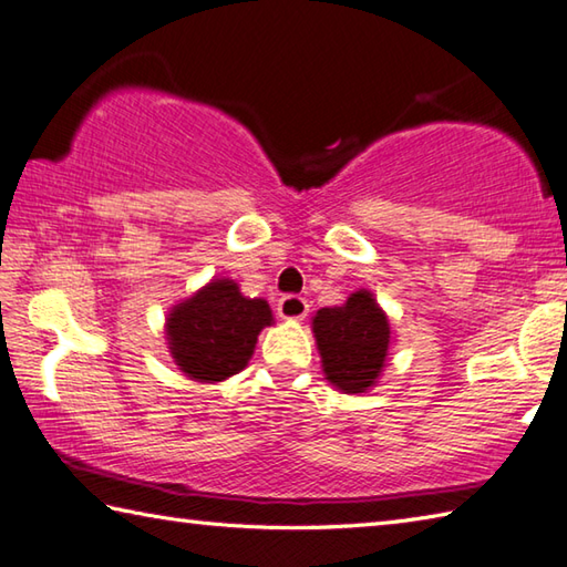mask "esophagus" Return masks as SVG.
<instances>
[{"label":"esophagus","instance_id":"obj_1","mask_svg":"<svg viewBox=\"0 0 567 567\" xmlns=\"http://www.w3.org/2000/svg\"><path fill=\"white\" fill-rule=\"evenodd\" d=\"M279 316L284 320H303L308 316V303L300 296H284L279 300Z\"/></svg>","mask_w":567,"mask_h":567}]
</instances>
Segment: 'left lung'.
<instances>
[{
	"label": "left lung",
	"instance_id": "left-lung-1",
	"mask_svg": "<svg viewBox=\"0 0 567 567\" xmlns=\"http://www.w3.org/2000/svg\"><path fill=\"white\" fill-rule=\"evenodd\" d=\"M313 332L322 372L344 394H364L384 369L391 328L374 296L360 288L342 306L320 308Z\"/></svg>",
	"mask_w": 567,
	"mask_h": 567
}]
</instances>
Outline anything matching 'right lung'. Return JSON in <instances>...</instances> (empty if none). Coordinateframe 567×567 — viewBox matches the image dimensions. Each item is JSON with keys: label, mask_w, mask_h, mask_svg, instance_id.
<instances>
[{"label": "right lung", "mask_w": 567, "mask_h": 567, "mask_svg": "<svg viewBox=\"0 0 567 567\" xmlns=\"http://www.w3.org/2000/svg\"><path fill=\"white\" fill-rule=\"evenodd\" d=\"M271 320L267 300L245 298L235 281L215 279L173 306L166 318L168 350L186 377L213 384L247 367Z\"/></svg>", "instance_id": "obj_1"}]
</instances>
